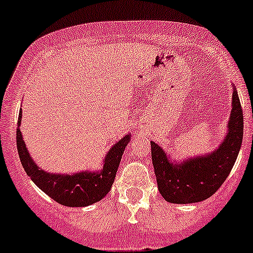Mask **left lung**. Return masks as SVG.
Listing matches in <instances>:
<instances>
[{"mask_svg":"<svg viewBox=\"0 0 253 253\" xmlns=\"http://www.w3.org/2000/svg\"><path fill=\"white\" fill-rule=\"evenodd\" d=\"M233 85L231 114L223 141L214 150L183 160L170 158L169 153L155 142L152 160L158 188L165 201L187 205L213 196L230 174L244 137V116L236 88Z\"/></svg>","mask_w":253,"mask_h":253,"instance_id":"obj_1","label":"left lung"}]
</instances>
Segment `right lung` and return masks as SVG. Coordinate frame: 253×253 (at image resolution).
<instances>
[{
	"label": "right lung",
	"instance_id": "obj_1",
	"mask_svg": "<svg viewBox=\"0 0 253 253\" xmlns=\"http://www.w3.org/2000/svg\"><path fill=\"white\" fill-rule=\"evenodd\" d=\"M22 109L18 117L17 128V148L20 163L27 175L33 182L60 205L66 207H86L103 200L116 177L117 168L121 162L122 154L128 142L131 133H127L117 141L106 153L103 162V168L96 171L84 170L73 174H57L47 172L34 162L29 154L27 145L23 141L20 132Z\"/></svg>",
	"mask_w": 253,
	"mask_h": 253
}]
</instances>
